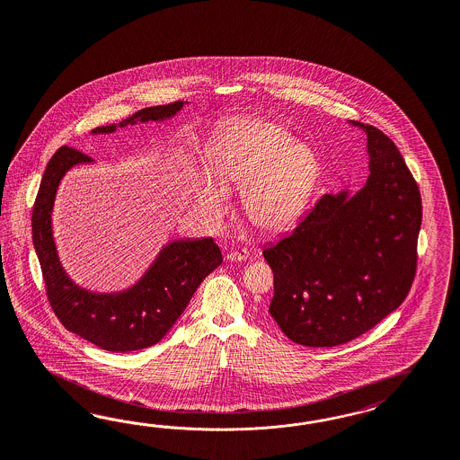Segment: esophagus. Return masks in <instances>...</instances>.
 Returning <instances> with one entry per match:
<instances>
[{
	"mask_svg": "<svg viewBox=\"0 0 460 460\" xmlns=\"http://www.w3.org/2000/svg\"><path fill=\"white\" fill-rule=\"evenodd\" d=\"M229 261H246L250 258V252L246 250H236L227 252L226 256Z\"/></svg>",
	"mask_w": 460,
	"mask_h": 460,
	"instance_id": "34e87169",
	"label": "esophagus"
}]
</instances>
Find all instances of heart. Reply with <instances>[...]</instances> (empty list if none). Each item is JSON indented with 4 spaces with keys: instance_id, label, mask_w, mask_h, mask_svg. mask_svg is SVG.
<instances>
[{
    "instance_id": "obj_1",
    "label": "heart",
    "mask_w": 460,
    "mask_h": 460,
    "mask_svg": "<svg viewBox=\"0 0 460 460\" xmlns=\"http://www.w3.org/2000/svg\"><path fill=\"white\" fill-rule=\"evenodd\" d=\"M204 173L190 190L195 210L221 221L229 210L226 189L241 190L246 219L265 233H281L305 214L322 177L321 158L288 129L263 119L219 128L206 146Z\"/></svg>"
}]
</instances>
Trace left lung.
Returning a JSON list of instances; mask_svg holds the SVG:
<instances>
[{
    "label": "left lung",
    "instance_id": "left-lung-1",
    "mask_svg": "<svg viewBox=\"0 0 460 460\" xmlns=\"http://www.w3.org/2000/svg\"><path fill=\"white\" fill-rule=\"evenodd\" d=\"M364 131L366 185L327 194L295 229L268 244L275 275L270 314L306 348L346 344L402 305L417 270L421 197L403 156L383 131Z\"/></svg>",
    "mask_w": 460,
    "mask_h": 460
}]
</instances>
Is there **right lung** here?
<instances>
[{"instance_id": "1", "label": "right lung", "mask_w": 460, "mask_h": 460, "mask_svg": "<svg viewBox=\"0 0 460 460\" xmlns=\"http://www.w3.org/2000/svg\"><path fill=\"white\" fill-rule=\"evenodd\" d=\"M183 101L145 108L118 125L99 126L93 135H110L118 128L165 121L183 108ZM94 160L62 146L47 164L31 214L33 246L42 266L49 302L58 321L72 334L111 352L150 348L173 327L192 295L209 273L223 263L212 237L173 239L160 250L143 277L126 290L99 293L85 290L69 279L57 252L52 210L57 189L70 168Z\"/></svg>"}]
</instances>
